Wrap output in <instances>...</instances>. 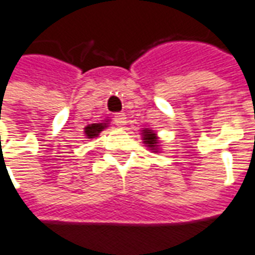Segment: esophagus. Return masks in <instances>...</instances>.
I'll use <instances>...</instances> for the list:
<instances>
[{
  "mask_svg": "<svg viewBox=\"0 0 255 255\" xmlns=\"http://www.w3.org/2000/svg\"><path fill=\"white\" fill-rule=\"evenodd\" d=\"M115 124L120 128L124 127L127 124V116L124 115V113H117L115 116Z\"/></svg>",
  "mask_w": 255,
  "mask_h": 255,
  "instance_id": "esophagus-1",
  "label": "esophagus"
}]
</instances>
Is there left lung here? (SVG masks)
<instances>
[{
	"label": "left lung",
	"mask_w": 255,
	"mask_h": 255,
	"mask_svg": "<svg viewBox=\"0 0 255 255\" xmlns=\"http://www.w3.org/2000/svg\"><path fill=\"white\" fill-rule=\"evenodd\" d=\"M140 133H142V140L149 150H152L153 153L160 152V140H158L157 133L150 128H143Z\"/></svg>",
	"instance_id": "8db88e82"
}]
</instances>
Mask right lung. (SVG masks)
<instances>
[{
	"label": "right lung",
	"mask_w": 255,
	"mask_h": 255,
	"mask_svg": "<svg viewBox=\"0 0 255 255\" xmlns=\"http://www.w3.org/2000/svg\"><path fill=\"white\" fill-rule=\"evenodd\" d=\"M109 127V122L108 120H103L102 123H94V124H88L87 127L84 128L85 138H97L99 133L102 132L105 128Z\"/></svg>",
	"instance_id": "obj_1"
}]
</instances>
